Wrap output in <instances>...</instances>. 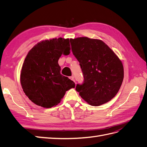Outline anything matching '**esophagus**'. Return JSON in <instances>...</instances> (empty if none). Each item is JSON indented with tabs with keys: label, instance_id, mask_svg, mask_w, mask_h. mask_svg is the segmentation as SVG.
<instances>
[{
	"label": "esophagus",
	"instance_id": "esophagus-1",
	"mask_svg": "<svg viewBox=\"0 0 147 147\" xmlns=\"http://www.w3.org/2000/svg\"><path fill=\"white\" fill-rule=\"evenodd\" d=\"M70 80H72V81L75 82V79H74V76H71V77H70Z\"/></svg>",
	"mask_w": 147,
	"mask_h": 147
}]
</instances>
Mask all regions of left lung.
<instances>
[{
  "label": "left lung",
  "mask_w": 147,
  "mask_h": 147,
  "mask_svg": "<svg viewBox=\"0 0 147 147\" xmlns=\"http://www.w3.org/2000/svg\"><path fill=\"white\" fill-rule=\"evenodd\" d=\"M72 51L79 61L84 83L77 91L88 104L99 106L117 95L124 78L121 61L107 44L86 37L70 38Z\"/></svg>",
  "instance_id": "obj_1"
}]
</instances>
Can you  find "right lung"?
<instances>
[{"label": "right lung", "mask_w": 147, "mask_h": 147, "mask_svg": "<svg viewBox=\"0 0 147 147\" xmlns=\"http://www.w3.org/2000/svg\"><path fill=\"white\" fill-rule=\"evenodd\" d=\"M69 38H52L38 42L24 61L20 82L25 94L33 103L44 108L56 106L75 83L61 75L58 60L70 54Z\"/></svg>", "instance_id": "obj_1"}]
</instances>
